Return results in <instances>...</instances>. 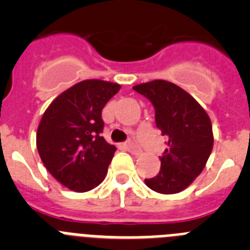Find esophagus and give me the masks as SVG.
I'll list each match as a JSON object with an SVG mask.
<instances>
[{"mask_svg":"<svg viewBox=\"0 0 250 250\" xmlns=\"http://www.w3.org/2000/svg\"><path fill=\"white\" fill-rule=\"evenodd\" d=\"M124 146H125V149H127L129 151H131L132 154H140V152H141V150L139 149L138 144H136L134 140L126 141V143L124 144Z\"/></svg>","mask_w":250,"mask_h":250,"instance_id":"esophagus-1","label":"esophagus"}]
</instances>
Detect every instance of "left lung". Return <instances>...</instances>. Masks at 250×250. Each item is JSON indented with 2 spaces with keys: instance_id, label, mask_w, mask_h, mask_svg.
Returning <instances> with one entry per match:
<instances>
[{
  "instance_id": "obj_1",
  "label": "left lung",
  "mask_w": 250,
  "mask_h": 250,
  "mask_svg": "<svg viewBox=\"0 0 250 250\" xmlns=\"http://www.w3.org/2000/svg\"><path fill=\"white\" fill-rule=\"evenodd\" d=\"M132 89L152 104L156 126L167 139L159 174L145 179V184L156 193H180L202 173L210 156V119L191 95L173 83L154 80Z\"/></svg>"
}]
</instances>
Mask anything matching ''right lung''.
Wrapping results in <instances>:
<instances>
[{"label":"right lung","instance_id":"add662e5","mask_svg":"<svg viewBox=\"0 0 250 250\" xmlns=\"http://www.w3.org/2000/svg\"><path fill=\"white\" fill-rule=\"evenodd\" d=\"M120 85L85 80L60 94L40 121L36 145L50 174L70 190L83 193L105 179L116 147L101 136V111Z\"/></svg>","mask_w":250,"mask_h":250}]
</instances>
